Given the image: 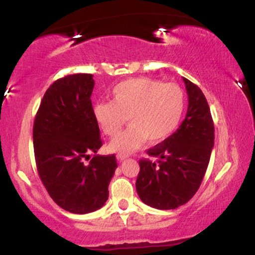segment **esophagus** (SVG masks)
<instances>
[{
    "mask_svg": "<svg viewBox=\"0 0 255 255\" xmlns=\"http://www.w3.org/2000/svg\"><path fill=\"white\" fill-rule=\"evenodd\" d=\"M127 158H128V155L122 154V153H120V154H117V160H118V161H123V160H125Z\"/></svg>",
    "mask_w": 255,
    "mask_h": 255,
    "instance_id": "esophagus-1",
    "label": "esophagus"
}]
</instances>
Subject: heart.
<instances>
[{
  "label": "heart",
  "mask_w": 255,
  "mask_h": 255,
  "mask_svg": "<svg viewBox=\"0 0 255 255\" xmlns=\"http://www.w3.org/2000/svg\"><path fill=\"white\" fill-rule=\"evenodd\" d=\"M111 95V101L94 107V117L108 137L117 134L128 117L131 125L109 145L111 151L120 153L134 151L146 139L156 144L168 138L176 130L186 104L179 86L149 78L125 80Z\"/></svg>",
  "instance_id": "heart-1"
}]
</instances>
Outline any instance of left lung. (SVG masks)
Segmentation results:
<instances>
[{
  "mask_svg": "<svg viewBox=\"0 0 255 255\" xmlns=\"http://www.w3.org/2000/svg\"><path fill=\"white\" fill-rule=\"evenodd\" d=\"M183 81L188 94L186 118L170 137L147 151L156 162L139 160L135 189L145 204L160 210L179 208L196 194L215 144L207 99L195 83L186 78Z\"/></svg>",
  "mask_w": 255,
  "mask_h": 255,
  "instance_id": "left-lung-1",
  "label": "left lung"
}]
</instances>
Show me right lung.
<instances>
[{"instance_id": "add662e5", "label": "right lung", "mask_w": 255, "mask_h": 255, "mask_svg": "<svg viewBox=\"0 0 255 255\" xmlns=\"http://www.w3.org/2000/svg\"><path fill=\"white\" fill-rule=\"evenodd\" d=\"M94 85L92 74L67 75L54 81L33 123L38 175L52 200L73 214L103 207L117 168L115 154H96L102 140L90 100ZM90 152L96 155L86 164Z\"/></svg>"}]
</instances>
